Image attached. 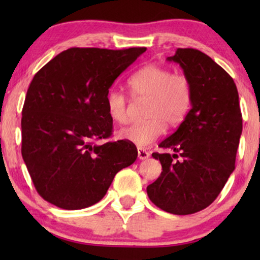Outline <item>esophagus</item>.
Segmentation results:
<instances>
[{
    "instance_id": "esophagus-1",
    "label": "esophagus",
    "mask_w": 260,
    "mask_h": 260,
    "mask_svg": "<svg viewBox=\"0 0 260 260\" xmlns=\"http://www.w3.org/2000/svg\"><path fill=\"white\" fill-rule=\"evenodd\" d=\"M137 156L140 159H147L150 156V154L147 150H144V149L137 148Z\"/></svg>"
}]
</instances>
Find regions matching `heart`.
I'll return each instance as SVG.
<instances>
[{"mask_svg":"<svg viewBox=\"0 0 260 260\" xmlns=\"http://www.w3.org/2000/svg\"><path fill=\"white\" fill-rule=\"evenodd\" d=\"M134 98L147 101L145 119L142 124L127 126L119 131V137L138 148H147L167 129H174L186 119L193 102V88L186 76L173 73L166 67L149 63L135 72L127 80ZM106 106L111 118L117 123L127 122L125 95L111 90L106 95Z\"/></svg>","mask_w":260,"mask_h":260,"instance_id":"heart-1","label":"heart"}]
</instances>
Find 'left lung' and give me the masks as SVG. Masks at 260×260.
Masks as SVG:
<instances>
[{"label": "left lung", "mask_w": 260, "mask_h": 260, "mask_svg": "<svg viewBox=\"0 0 260 260\" xmlns=\"http://www.w3.org/2000/svg\"><path fill=\"white\" fill-rule=\"evenodd\" d=\"M167 60L182 67L193 102L179 129L158 145L175 154H152L161 162L162 173L147 193L158 208L187 215L208 207L233 173L243 117L232 77L207 54L177 48Z\"/></svg>", "instance_id": "1"}]
</instances>
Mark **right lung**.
<instances>
[{
  "mask_svg": "<svg viewBox=\"0 0 260 260\" xmlns=\"http://www.w3.org/2000/svg\"><path fill=\"white\" fill-rule=\"evenodd\" d=\"M145 51L73 47L35 74L22 109L21 152L44 200L70 211L90 207L136 161L127 141L95 142L112 135L109 88Z\"/></svg>",
  "mask_w": 260,
  "mask_h": 260,
  "instance_id": "right-lung-1",
  "label": "right lung"
}]
</instances>
